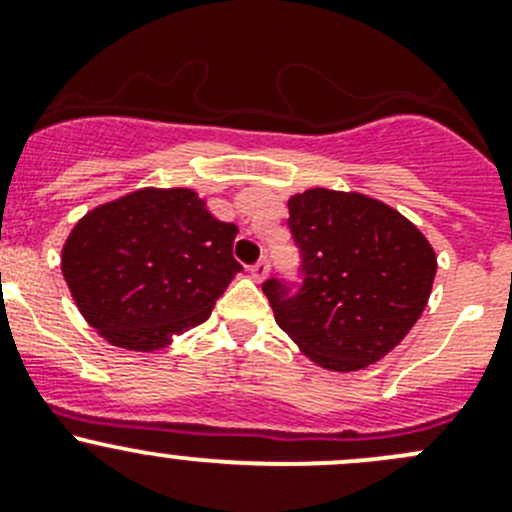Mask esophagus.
<instances>
[{
	"label": "esophagus",
	"mask_w": 512,
	"mask_h": 512,
	"mask_svg": "<svg viewBox=\"0 0 512 512\" xmlns=\"http://www.w3.org/2000/svg\"><path fill=\"white\" fill-rule=\"evenodd\" d=\"M266 276H268V258H261V261L251 266V278L261 283Z\"/></svg>",
	"instance_id": "obj_1"
}]
</instances>
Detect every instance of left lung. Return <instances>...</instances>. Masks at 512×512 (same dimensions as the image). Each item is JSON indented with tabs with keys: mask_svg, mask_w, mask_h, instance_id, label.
<instances>
[{
	"mask_svg": "<svg viewBox=\"0 0 512 512\" xmlns=\"http://www.w3.org/2000/svg\"><path fill=\"white\" fill-rule=\"evenodd\" d=\"M303 286L263 283L276 323L326 371L381 361L421 318L433 288V246L393 206L358 191L308 189L288 199Z\"/></svg>",
	"mask_w": 512,
	"mask_h": 512,
	"instance_id": "obj_1",
	"label": "left lung"
}]
</instances>
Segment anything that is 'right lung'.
Listing matches in <instances>:
<instances>
[{
  "mask_svg": "<svg viewBox=\"0 0 512 512\" xmlns=\"http://www.w3.org/2000/svg\"><path fill=\"white\" fill-rule=\"evenodd\" d=\"M234 224L194 189H136L77 221L62 273L79 313L104 341L151 353L211 316L241 271Z\"/></svg>",
  "mask_w": 512,
  "mask_h": 512,
  "instance_id": "obj_1",
  "label": "right lung"
}]
</instances>
